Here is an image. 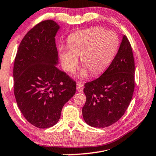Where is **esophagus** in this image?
Masks as SVG:
<instances>
[{
  "mask_svg": "<svg viewBox=\"0 0 156 156\" xmlns=\"http://www.w3.org/2000/svg\"><path fill=\"white\" fill-rule=\"evenodd\" d=\"M76 87H77V90L80 92H82L83 90V84L81 82H79L78 81L77 82V85H76Z\"/></svg>",
  "mask_w": 156,
  "mask_h": 156,
  "instance_id": "34e87169",
  "label": "esophagus"
}]
</instances>
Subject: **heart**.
Wrapping results in <instances>:
<instances>
[{
    "mask_svg": "<svg viewBox=\"0 0 156 156\" xmlns=\"http://www.w3.org/2000/svg\"><path fill=\"white\" fill-rule=\"evenodd\" d=\"M119 46L117 34L102 27L91 28L77 32L69 37V48L60 47L62 63L66 71L72 72L77 65L78 59L83 67L80 77L96 76L103 72L115 57Z\"/></svg>",
    "mask_w": 156,
    "mask_h": 156,
    "instance_id": "obj_1",
    "label": "heart"
}]
</instances>
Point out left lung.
<instances>
[{"instance_id": "left-lung-1", "label": "left lung", "mask_w": 156, "mask_h": 156, "mask_svg": "<svg viewBox=\"0 0 156 156\" xmlns=\"http://www.w3.org/2000/svg\"><path fill=\"white\" fill-rule=\"evenodd\" d=\"M134 89V57L129 40L123 36L117 55L105 72L85 84L84 120L95 128L112 125L124 115Z\"/></svg>"}]
</instances>
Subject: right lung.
<instances>
[{
	"label": "right lung",
	"mask_w": 156,
	"mask_h": 156,
	"mask_svg": "<svg viewBox=\"0 0 156 156\" xmlns=\"http://www.w3.org/2000/svg\"><path fill=\"white\" fill-rule=\"evenodd\" d=\"M59 28L53 20L35 25L21 40L14 60L17 105L26 119L39 128L56 124L64 105L76 91V81L55 66V36Z\"/></svg>",
	"instance_id": "obj_1"
}]
</instances>
